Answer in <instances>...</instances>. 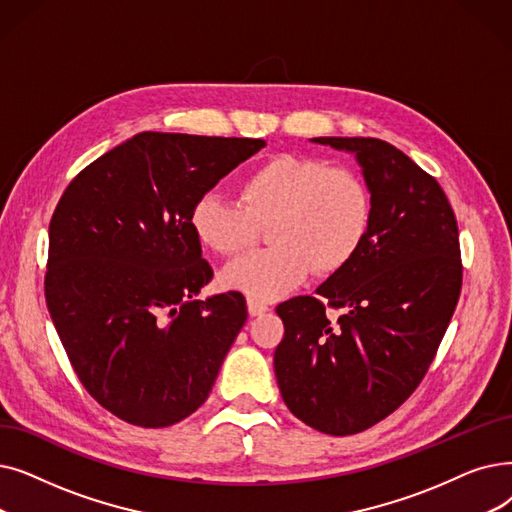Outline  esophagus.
Returning a JSON list of instances; mask_svg holds the SVG:
<instances>
[{
	"label": "esophagus",
	"mask_w": 512,
	"mask_h": 512,
	"mask_svg": "<svg viewBox=\"0 0 512 512\" xmlns=\"http://www.w3.org/2000/svg\"><path fill=\"white\" fill-rule=\"evenodd\" d=\"M247 307H249V314H251V316H263L265 311H268V305L257 301V299H253V297L247 299Z\"/></svg>",
	"instance_id": "esophagus-1"
}]
</instances>
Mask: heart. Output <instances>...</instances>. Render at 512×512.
Listing matches in <instances>:
<instances>
[{"mask_svg": "<svg viewBox=\"0 0 512 512\" xmlns=\"http://www.w3.org/2000/svg\"><path fill=\"white\" fill-rule=\"evenodd\" d=\"M263 226L274 247L232 261L221 282L253 299H278L314 268L339 272L360 253L372 226V194L353 169L276 154L240 182L238 203L209 192L190 211L196 240L226 257L253 247Z\"/></svg>", "mask_w": 512, "mask_h": 512, "instance_id": "heart-1", "label": "heart"}]
</instances>
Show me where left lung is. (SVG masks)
<instances>
[{
  "instance_id": "8db88e82",
  "label": "left lung",
  "mask_w": 512,
  "mask_h": 512,
  "mask_svg": "<svg viewBox=\"0 0 512 512\" xmlns=\"http://www.w3.org/2000/svg\"><path fill=\"white\" fill-rule=\"evenodd\" d=\"M355 154L372 194L360 253L280 303L274 370L284 404L311 429L353 435L395 412L425 379L462 286L458 224L446 192L376 138H311ZM341 308L325 318V307Z\"/></svg>"
}]
</instances>
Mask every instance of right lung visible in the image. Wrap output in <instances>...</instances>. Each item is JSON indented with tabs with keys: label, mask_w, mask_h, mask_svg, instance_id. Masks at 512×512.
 I'll list each match as a JSON object with an SVG mask.
<instances>
[{
	"label": "right lung",
	"mask_w": 512,
	"mask_h": 512,
	"mask_svg": "<svg viewBox=\"0 0 512 512\" xmlns=\"http://www.w3.org/2000/svg\"><path fill=\"white\" fill-rule=\"evenodd\" d=\"M265 140L142 131L87 165L50 221L46 303L81 385L129 425L161 429L205 404L247 322L190 228L194 203Z\"/></svg>",
	"instance_id": "obj_1"
}]
</instances>
